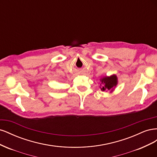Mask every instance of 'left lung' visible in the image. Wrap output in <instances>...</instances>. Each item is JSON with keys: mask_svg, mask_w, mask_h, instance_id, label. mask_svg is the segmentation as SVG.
I'll use <instances>...</instances> for the list:
<instances>
[{"mask_svg": "<svg viewBox=\"0 0 157 157\" xmlns=\"http://www.w3.org/2000/svg\"><path fill=\"white\" fill-rule=\"evenodd\" d=\"M101 84H100V88L102 91H107L110 90L112 92L113 90L116 87L118 83L117 77L115 75H113L110 77H104L100 79Z\"/></svg>", "mask_w": 157, "mask_h": 157, "instance_id": "8db88e82", "label": "left lung"}]
</instances>
